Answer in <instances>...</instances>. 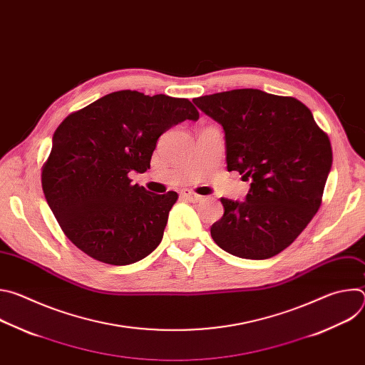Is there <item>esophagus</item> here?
Returning a JSON list of instances; mask_svg holds the SVG:
<instances>
[{"label": "esophagus", "instance_id": "1", "mask_svg": "<svg viewBox=\"0 0 365 365\" xmlns=\"http://www.w3.org/2000/svg\"><path fill=\"white\" fill-rule=\"evenodd\" d=\"M180 196H182L183 199L192 202V203H197V202H202V200H203V196H200V195H197V193H195V192H192V190H183V192L180 193Z\"/></svg>", "mask_w": 365, "mask_h": 365}]
</instances>
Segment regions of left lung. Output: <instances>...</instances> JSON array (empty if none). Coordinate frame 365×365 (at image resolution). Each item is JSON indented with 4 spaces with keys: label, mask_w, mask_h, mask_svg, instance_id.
I'll list each match as a JSON object with an SVG mask.
<instances>
[{
    "label": "left lung",
    "mask_w": 365,
    "mask_h": 365,
    "mask_svg": "<svg viewBox=\"0 0 365 365\" xmlns=\"http://www.w3.org/2000/svg\"><path fill=\"white\" fill-rule=\"evenodd\" d=\"M193 102L222 125L228 172L251 179L245 200L221 197L224 215L211 227L214 241L240 258L274 257L319 210L332 168L328 135L292 96L234 89Z\"/></svg>",
    "instance_id": "8db88e82"
}]
</instances>
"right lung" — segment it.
I'll use <instances>...</instances> for the list:
<instances>
[{"instance_id": "obj_1", "label": "right lung", "mask_w": 365, "mask_h": 365, "mask_svg": "<svg viewBox=\"0 0 365 365\" xmlns=\"http://www.w3.org/2000/svg\"><path fill=\"white\" fill-rule=\"evenodd\" d=\"M199 113L185 98L118 91L63 120L41 172V187L66 237L98 262L127 266L163 238L176 192L131 185L159 137Z\"/></svg>"}]
</instances>
